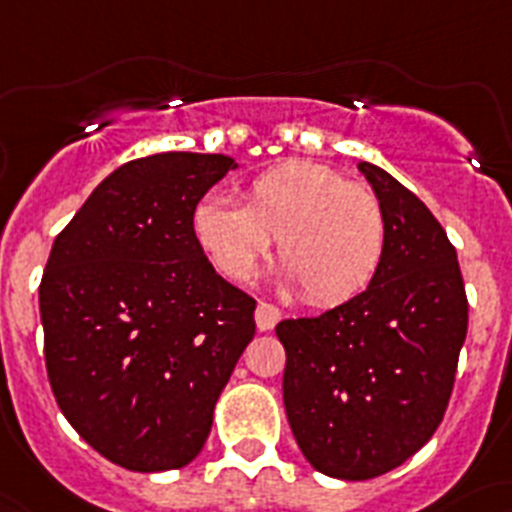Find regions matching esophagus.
<instances>
[{"label":"esophagus","instance_id":"esophagus-1","mask_svg":"<svg viewBox=\"0 0 512 512\" xmlns=\"http://www.w3.org/2000/svg\"><path fill=\"white\" fill-rule=\"evenodd\" d=\"M255 322H257V330L260 332L273 330L275 324L281 322V309L273 304H265V301H260L255 309Z\"/></svg>","mask_w":512,"mask_h":512}]
</instances>
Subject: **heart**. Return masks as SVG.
<instances>
[{"label":"heart","instance_id":"heart-1","mask_svg":"<svg viewBox=\"0 0 512 512\" xmlns=\"http://www.w3.org/2000/svg\"><path fill=\"white\" fill-rule=\"evenodd\" d=\"M244 206L203 198L193 234L203 255L231 283H250L278 239L281 281L314 306L361 296L386 255L379 195L319 162L275 164L244 188Z\"/></svg>","mask_w":512,"mask_h":512}]
</instances>
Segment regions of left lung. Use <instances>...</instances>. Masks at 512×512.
<instances>
[{"instance_id": "1", "label": "left lung", "mask_w": 512, "mask_h": 512, "mask_svg": "<svg viewBox=\"0 0 512 512\" xmlns=\"http://www.w3.org/2000/svg\"><path fill=\"white\" fill-rule=\"evenodd\" d=\"M358 170L386 213L371 286L319 317L283 319V404L327 477L373 479L433 438L446 415L469 304L456 250L428 206L376 164Z\"/></svg>"}]
</instances>
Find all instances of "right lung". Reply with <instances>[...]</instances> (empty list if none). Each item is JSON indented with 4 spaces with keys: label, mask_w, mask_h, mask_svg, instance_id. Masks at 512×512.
<instances>
[{
    "label": "right lung",
    "mask_w": 512,
    "mask_h": 512,
    "mask_svg": "<svg viewBox=\"0 0 512 512\" xmlns=\"http://www.w3.org/2000/svg\"><path fill=\"white\" fill-rule=\"evenodd\" d=\"M237 162L164 151L92 190L51 247L41 288L53 397L97 453L131 471L201 453L255 335V299L195 242L193 211Z\"/></svg>",
    "instance_id": "1"
}]
</instances>
